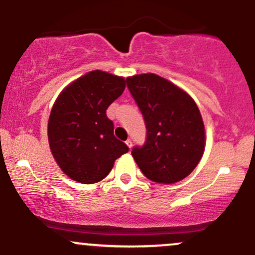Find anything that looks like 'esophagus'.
I'll return each mask as SVG.
<instances>
[{
	"label": "esophagus",
	"mask_w": 255,
	"mask_h": 255,
	"mask_svg": "<svg viewBox=\"0 0 255 255\" xmlns=\"http://www.w3.org/2000/svg\"><path fill=\"white\" fill-rule=\"evenodd\" d=\"M126 144H127V146H128V147H129V148H131V146H133V145H131V140H130V139H128L127 141H126Z\"/></svg>",
	"instance_id": "obj_1"
}]
</instances>
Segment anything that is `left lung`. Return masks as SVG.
Here are the masks:
<instances>
[{
  "label": "left lung",
  "mask_w": 255,
  "mask_h": 255,
  "mask_svg": "<svg viewBox=\"0 0 255 255\" xmlns=\"http://www.w3.org/2000/svg\"><path fill=\"white\" fill-rule=\"evenodd\" d=\"M144 116L146 141L131 150L148 180L175 183L194 170L205 148L200 111L188 93L159 75L139 74L126 79Z\"/></svg>",
  "instance_id": "1"
}]
</instances>
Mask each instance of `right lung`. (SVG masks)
<instances>
[{
  "mask_svg": "<svg viewBox=\"0 0 255 255\" xmlns=\"http://www.w3.org/2000/svg\"><path fill=\"white\" fill-rule=\"evenodd\" d=\"M126 80L92 71L60 93L48 122L50 150L58 166L78 182H99L128 146L114 135L107 109L125 91Z\"/></svg>",
  "mask_w": 255,
  "mask_h": 255,
  "instance_id": "right-lung-1",
  "label": "right lung"
}]
</instances>
